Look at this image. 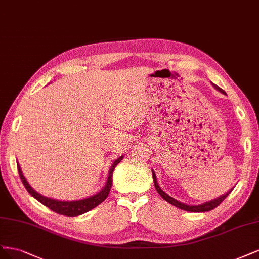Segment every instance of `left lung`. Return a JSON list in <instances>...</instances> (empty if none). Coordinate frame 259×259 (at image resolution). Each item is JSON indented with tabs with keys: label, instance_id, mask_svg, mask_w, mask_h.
<instances>
[{
	"label": "left lung",
	"instance_id": "8db88e82",
	"mask_svg": "<svg viewBox=\"0 0 259 259\" xmlns=\"http://www.w3.org/2000/svg\"><path fill=\"white\" fill-rule=\"evenodd\" d=\"M212 86H213L216 90H219L220 93H222V94H224V95H226V93H225V91H224L222 88H220L219 86H216L215 84H213V82H212ZM152 173H153L154 185H155V188H156V190H157V193L159 194V195L165 200L166 202H169L170 204H172V205H174V206H177V207L181 208V210L188 211V212H196V213H199V212H208V211H211V210H213V208H215L218 205H220V204L224 201V199L226 198V197L231 193V190H232V189H230V190L227 191V193L225 194V195H222V196L219 197V198L213 199V200H211V201H207V202H204V203H202V204H198V205H189V204H186V203H183V202H181V201H178L177 199H174V198H172L171 196H169L168 194H165L164 191L160 188V186L158 185L157 179H156V174H155V172H154L153 170H152Z\"/></svg>",
	"mask_w": 259,
	"mask_h": 259
}]
</instances>
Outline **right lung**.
I'll return each mask as SVG.
<instances>
[{"mask_svg": "<svg viewBox=\"0 0 259 259\" xmlns=\"http://www.w3.org/2000/svg\"><path fill=\"white\" fill-rule=\"evenodd\" d=\"M122 158H123V156H120L113 162L112 166L110 168V171H108V177H107L105 185L101 190L99 191V193H97L96 195L91 196V197H88L86 199L75 200V201H61V200H56V199L41 196L40 194L37 193V191H35L31 187L27 179L24 178L19 163H17V168H18V172H19V177L22 181V184L24 185V187H26V189L28 190V193L33 198H35L37 201H39L41 204H44L45 206L51 208L52 211H54L58 214L65 215V216H78V215L84 214L90 210H93V208L98 206L100 203H102L107 198L108 194H110L111 187H112L113 172L115 170V166L122 160Z\"/></svg>", "mask_w": 259, "mask_h": 259, "instance_id": "right-lung-1", "label": "right lung"}]
</instances>
